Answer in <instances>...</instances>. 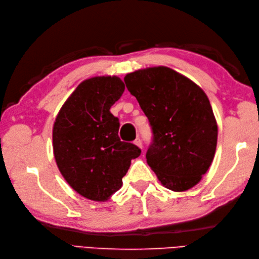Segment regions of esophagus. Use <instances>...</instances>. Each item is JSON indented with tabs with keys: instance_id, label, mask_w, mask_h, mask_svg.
Instances as JSON below:
<instances>
[{
	"instance_id": "obj_1",
	"label": "esophagus",
	"mask_w": 259,
	"mask_h": 259,
	"mask_svg": "<svg viewBox=\"0 0 259 259\" xmlns=\"http://www.w3.org/2000/svg\"><path fill=\"white\" fill-rule=\"evenodd\" d=\"M134 144L137 146V147H139L140 149H143V143H142V140H140V138H137L135 142H134Z\"/></svg>"
}]
</instances>
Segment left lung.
Returning <instances> with one entry per match:
<instances>
[{"label": "left lung", "mask_w": 259, "mask_h": 259, "mask_svg": "<svg viewBox=\"0 0 259 259\" xmlns=\"http://www.w3.org/2000/svg\"><path fill=\"white\" fill-rule=\"evenodd\" d=\"M124 82L151 126L149 166L167 189H190L207 171L217 145V123L205 93L167 67L138 70Z\"/></svg>", "instance_id": "1"}]
</instances>
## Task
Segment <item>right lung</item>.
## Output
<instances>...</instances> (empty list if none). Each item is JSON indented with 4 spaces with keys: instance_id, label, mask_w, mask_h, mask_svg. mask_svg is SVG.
<instances>
[{
    "instance_id": "right-lung-1",
    "label": "right lung",
    "mask_w": 259,
    "mask_h": 259,
    "mask_svg": "<svg viewBox=\"0 0 259 259\" xmlns=\"http://www.w3.org/2000/svg\"><path fill=\"white\" fill-rule=\"evenodd\" d=\"M125 85L117 76L83 81L66 100L54 123V155L61 175L93 201H107L122 187L131 161L142 150L117 135L120 122L110 108Z\"/></svg>"
}]
</instances>
